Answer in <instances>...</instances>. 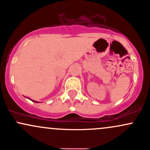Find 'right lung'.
<instances>
[{
    "label": "right lung",
    "instance_id": "obj_1",
    "mask_svg": "<svg viewBox=\"0 0 150 150\" xmlns=\"http://www.w3.org/2000/svg\"><path fill=\"white\" fill-rule=\"evenodd\" d=\"M32 100L33 102H35V103H38V102H37V101H35V100Z\"/></svg>",
    "mask_w": 150,
    "mask_h": 150
}]
</instances>
